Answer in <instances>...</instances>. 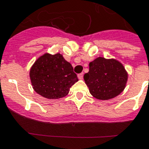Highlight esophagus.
Returning <instances> with one entry per match:
<instances>
[{
    "mask_svg": "<svg viewBox=\"0 0 149 149\" xmlns=\"http://www.w3.org/2000/svg\"><path fill=\"white\" fill-rule=\"evenodd\" d=\"M84 77V73H80V74H78V78L80 79V80H82L83 79Z\"/></svg>",
    "mask_w": 149,
    "mask_h": 149,
    "instance_id": "esophagus-1",
    "label": "esophagus"
}]
</instances>
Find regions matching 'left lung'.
Wrapping results in <instances>:
<instances>
[{
	"label": "left lung",
	"mask_w": 149,
	"mask_h": 149,
	"mask_svg": "<svg viewBox=\"0 0 149 149\" xmlns=\"http://www.w3.org/2000/svg\"><path fill=\"white\" fill-rule=\"evenodd\" d=\"M84 79L91 95L98 100H107L123 91L128 73L118 61L99 57L89 63V72L84 74Z\"/></svg>",
	"instance_id": "obj_1"
}]
</instances>
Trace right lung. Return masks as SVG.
Returning <instances> with one entry per match:
<instances>
[{
	"label": "right lung",
	"mask_w": 149,
	"mask_h": 149,
	"mask_svg": "<svg viewBox=\"0 0 149 149\" xmlns=\"http://www.w3.org/2000/svg\"><path fill=\"white\" fill-rule=\"evenodd\" d=\"M30 79L38 94L49 100L66 96L69 89L78 81L69 62L60 54H44L30 69Z\"/></svg>",
	"instance_id": "obj_1"
}]
</instances>
